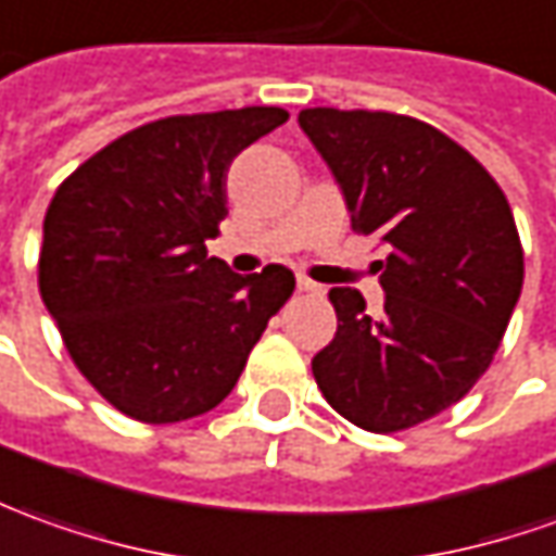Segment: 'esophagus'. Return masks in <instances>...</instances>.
I'll list each match as a JSON object with an SVG mask.
<instances>
[{
    "label": "esophagus",
    "instance_id": "1",
    "mask_svg": "<svg viewBox=\"0 0 556 556\" xmlns=\"http://www.w3.org/2000/svg\"><path fill=\"white\" fill-rule=\"evenodd\" d=\"M298 289H301V292H323V286L313 282L309 277H298Z\"/></svg>",
    "mask_w": 556,
    "mask_h": 556
}]
</instances>
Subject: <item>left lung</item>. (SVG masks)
<instances>
[{
    "mask_svg": "<svg viewBox=\"0 0 556 556\" xmlns=\"http://www.w3.org/2000/svg\"><path fill=\"white\" fill-rule=\"evenodd\" d=\"M301 130L341 182L353 230L387 247V304L331 289L338 334L313 377L343 420L405 432L456 405L500 350L523 286V247L496 179L426 121L304 109Z\"/></svg>",
    "mask_w": 556,
    "mask_h": 556,
    "instance_id": "1",
    "label": "left lung"
}]
</instances>
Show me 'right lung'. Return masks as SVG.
Segmentation results:
<instances>
[{"label": "right lung", "instance_id": "1", "mask_svg": "<svg viewBox=\"0 0 556 556\" xmlns=\"http://www.w3.org/2000/svg\"><path fill=\"white\" fill-rule=\"evenodd\" d=\"M289 121L277 105L169 115L70 173L45 213L39 292L75 368L121 414L179 422L228 399L294 274L206 255L230 161Z\"/></svg>", "mask_w": 556, "mask_h": 556}]
</instances>
